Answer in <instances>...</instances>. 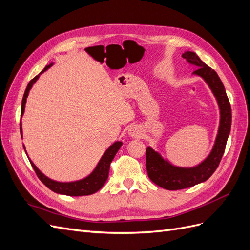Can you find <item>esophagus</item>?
I'll return each instance as SVG.
<instances>
[{
	"mask_svg": "<svg viewBox=\"0 0 250 250\" xmlns=\"http://www.w3.org/2000/svg\"><path fill=\"white\" fill-rule=\"evenodd\" d=\"M128 134H129L130 137H133V138H139L140 135L142 134L141 127L138 126V125H135V124L130 125L129 127H128Z\"/></svg>",
	"mask_w": 250,
	"mask_h": 250,
	"instance_id": "obj_1",
	"label": "esophagus"
}]
</instances>
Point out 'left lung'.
I'll return each mask as SVG.
<instances>
[{"mask_svg":"<svg viewBox=\"0 0 250 250\" xmlns=\"http://www.w3.org/2000/svg\"><path fill=\"white\" fill-rule=\"evenodd\" d=\"M183 56L188 63L197 66L192 75L207 83L216 98L219 108V127L214 145L208 155L194 167H179L164 157L153 148L146 150V168L149 178L166 190L175 191L191 188L208 180L220 163L231 127V108L226 92L218 74L204 63L195 52L186 51Z\"/></svg>","mask_w":250,"mask_h":250,"instance_id":"8db88e82","label":"left lung"}]
</instances>
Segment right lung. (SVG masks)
<instances>
[{
  "mask_svg": "<svg viewBox=\"0 0 250 250\" xmlns=\"http://www.w3.org/2000/svg\"><path fill=\"white\" fill-rule=\"evenodd\" d=\"M53 64H54V62H51L50 64H47L46 66H44V69L39 75H37L36 77H34L31 81L28 83L24 97H22V101H21V117L24 116L26 102H27V98H28L30 89L32 88L33 84L37 81V79L40 78L41 75L46 72L48 69H50ZM20 131H21V135L22 138L21 122L20 123ZM122 145H123V143L120 141H117L113 143L112 145H110L106 149V151L103 153V155L100 158V161L98 162L94 170L90 172L87 176H85L84 178L78 179V180H74V181H57L54 179H51L48 176L44 175L42 172H41V170L36 167L34 163L30 160L29 157L28 158L30 161V164H31V166H32V168L34 169V171L36 173V175L39 176L42 183L47 188H49L51 191L55 192L57 194L66 195V196H86V195H92V194L98 192L104 186V184L106 183V180L108 178L110 163ZM22 146H24L25 152L27 154L25 145H22ZM27 156H28V154H27Z\"/></svg>",
  "mask_w": 250,
  "mask_h": 250,
  "instance_id": "right-lung-1",
  "label": "right lung"
}]
</instances>
